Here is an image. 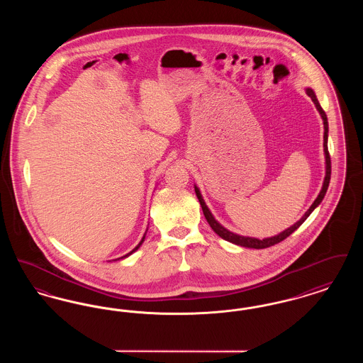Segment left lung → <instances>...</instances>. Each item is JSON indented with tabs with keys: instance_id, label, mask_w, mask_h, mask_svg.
Returning a JSON list of instances; mask_svg holds the SVG:
<instances>
[{
	"instance_id": "8db88e82",
	"label": "left lung",
	"mask_w": 363,
	"mask_h": 363,
	"mask_svg": "<svg viewBox=\"0 0 363 363\" xmlns=\"http://www.w3.org/2000/svg\"><path fill=\"white\" fill-rule=\"evenodd\" d=\"M306 94L311 96L313 104L315 106V108L318 110V113H320V116H321V118H323V122H324L325 178H324L323 188L320 190V193H318L317 199L314 200V203L311 204V208L305 212V215H303V216H302V218H301L295 225H291V227H289V228H286L284 231H281V233H280V234H277V235L269 237V238H264V240H259V238L243 237V235H240V234H234V233H231L230 230H227L225 227L220 225V223L213 218L212 212H211V211H209V208L207 207V204H206V201H204V199H203V196H201V191H200V189L194 185L196 196H197V199H199V201H200V206L203 208V212H204V216H206V219H207L208 225H211V228H212V230H213V231H215L220 238H223L225 241L231 242V243H235V245H238V246H243V247H252V249H265V247L274 246V245H277L279 242L286 240L290 234H293L294 231H295L299 225H302V223L309 218V215H311V212H313L315 208L318 207V206H320V203L323 201V199H324V196H325V193H327V190H328L329 181H330V157H329L328 152V118H327L325 111L323 110V107H321L320 104H318V101H317V96H315L314 91H313L311 88H306Z\"/></svg>"
}]
</instances>
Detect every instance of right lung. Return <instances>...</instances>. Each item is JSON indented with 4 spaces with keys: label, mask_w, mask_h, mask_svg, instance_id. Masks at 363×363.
<instances>
[{
    "label": "right lung",
    "mask_w": 363,
    "mask_h": 363,
    "mask_svg": "<svg viewBox=\"0 0 363 363\" xmlns=\"http://www.w3.org/2000/svg\"><path fill=\"white\" fill-rule=\"evenodd\" d=\"M147 230H148V228H147ZM145 233H147V231H145ZM144 240H145V234H144V237H143V238H141V241L138 242V246H136V247H135V249H133V250H132V252H129V253H128V255H125V256H122V257H120V259H126V257H129V256H130V255H132V253H135V252H136V250H138V247H140V246H141V245H143V242H144Z\"/></svg>",
    "instance_id": "obj_1"
}]
</instances>
